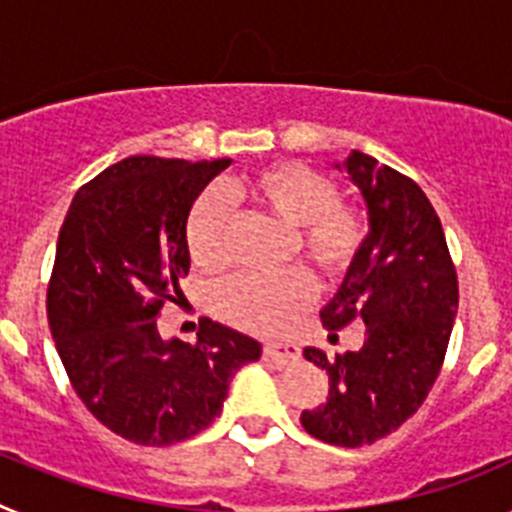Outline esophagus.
Wrapping results in <instances>:
<instances>
[{
	"label": "esophagus",
	"mask_w": 512,
	"mask_h": 512,
	"mask_svg": "<svg viewBox=\"0 0 512 512\" xmlns=\"http://www.w3.org/2000/svg\"><path fill=\"white\" fill-rule=\"evenodd\" d=\"M264 354L266 359H271L274 364L279 366H289L300 361V346L297 343H289V341H271L264 346Z\"/></svg>",
	"instance_id": "1"
}]
</instances>
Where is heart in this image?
<instances>
[{"mask_svg": "<svg viewBox=\"0 0 512 512\" xmlns=\"http://www.w3.org/2000/svg\"><path fill=\"white\" fill-rule=\"evenodd\" d=\"M235 202H248L295 228L300 253L328 277L351 269L366 241V220L359 207L338 200L328 176L295 161H279L225 184ZM233 210L220 192L202 194L187 220V248L200 269H223L228 261V235ZM312 300L305 271L277 277L235 274L212 292V310L253 333H279Z\"/></svg>", "mask_w": 512, "mask_h": 512, "instance_id": "1", "label": "heart"}]
</instances>
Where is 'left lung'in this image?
<instances>
[{
  "label": "left lung",
  "mask_w": 512,
  "mask_h": 512,
  "mask_svg": "<svg viewBox=\"0 0 512 512\" xmlns=\"http://www.w3.org/2000/svg\"><path fill=\"white\" fill-rule=\"evenodd\" d=\"M346 169L369 215V235L336 297L320 310L328 338L364 323L359 351L305 359L328 374V400L302 410V428L333 446H366L390 436L423 405L443 366L459 307L446 235L423 189L361 151Z\"/></svg>",
  "instance_id": "left-lung-1"
}]
</instances>
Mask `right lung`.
I'll use <instances>...</instances> for the list:
<instances>
[{
    "mask_svg": "<svg viewBox=\"0 0 512 512\" xmlns=\"http://www.w3.org/2000/svg\"><path fill=\"white\" fill-rule=\"evenodd\" d=\"M230 158L130 156L76 192L58 233L48 325L71 387L125 441L171 446L220 415L261 343L205 320L197 343L164 341L156 318L189 274L187 217Z\"/></svg>",
    "mask_w": 512,
    "mask_h": 512,
    "instance_id": "right-lung-1",
    "label": "right lung"
}]
</instances>
